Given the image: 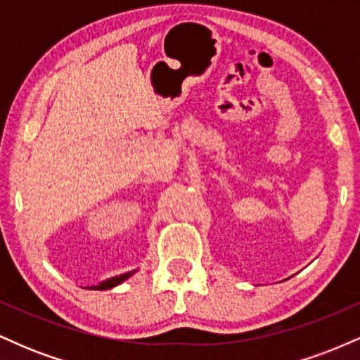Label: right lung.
I'll return each instance as SVG.
<instances>
[{"mask_svg": "<svg viewBox=\"0 0 360 360\" xmlns=\"http://www.w3.org/2000/svg\"><path fill=\"white\" fill-rule=\"evenodd\" d=\"M134 272H135V271L125 272V274H120V276H115V278L103 281V283L98 284V286H91V289H110V288H115V286H118L120 283H123V281L130 278V276L134 274Z\"/></svg>", "mask_w": 360, "mask_h": 360, "instance_id": "obj_1", "label": "right lung"}]
</instances>
